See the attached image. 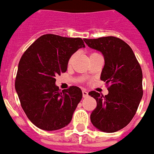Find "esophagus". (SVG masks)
<instances>
[{
  "mask_svg": "<svg viewBox=\"0 0 154 154\" xmlns=\"http://www.w3.org/2000/svg\"><path fill=\"white\" fill-rule=\"evenodd\" d=\"M88 92H87V91L83 90V91H82V97H88Z\"/></svg>",
  "mask_w": 154,
  "mask_h": 154,
  "instance_id": "esophagus-1",
  "label": "esophagus"
}]
</instances>
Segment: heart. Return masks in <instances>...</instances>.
<instances>
[{"label":"heart","mask_w":154,"mask_h":154,"mask_svg":"<svg viewBox=\"0 0 154 154\" xmlns=\"http://www.w3.org/2000/svg\"><path fill=\"white\" fill-rule=\"evenodd\" d=\"M96 54H98V53H97V52H92V53H91V54H90V57H92V56H94V55H96ZM72 57H71V58L69 59V62H72Z\"/></svg>","instance_id":"b5f03b06"}]
</instances>
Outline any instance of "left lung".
Segmentation results:
<instances>
[{"label": "left lung", "instance_id": "left-lung-1", "mask_svg": "<svg viewBox=\"0 0 154 154\" xmlns=\"http://www.w3.org/2000/svg\"><path fill=\"white\" fill-rule=\"evenodd\" d=\"M88 47L100 51L105 65L101 80L106 82L108 94L95 91L89 95L95 98L97 107L91 122L97 129L114 133L128 125L137 110L143 91V72L132 48L115 36L83 39Z\"/></svg>", "mask_w": 154, "mask_h": 154}]
</instances>
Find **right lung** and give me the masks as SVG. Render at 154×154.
<instances>
[{"instance_id":"obj_1","label":"right lung","mask_w":154,"mask_h":154,"mask_svg":"<svg viewBox=\"0 0 154 154\" xmlns=\"http://www.w3.org/2000/svg\"><path fill=\"white\" fill-rule=\"evenodd\" d=\"M82 47L85 44L79 37L46 34L21 56L15 88L26 115L41 129H61L72 120L82 97V90L71 86L61 91L55 77L66 72L71 56Z\"/></svg>"}]
</instances>
